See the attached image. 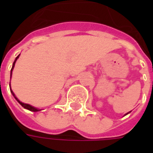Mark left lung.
I'll return each mask as SVG.
<instances>
[{"mask_svg":"<svg viewBox=\"0 0 153 153\" xmlns=\"http://www.w3.org/2000/svg\"><path fill=\"white\" fill-rule=\"evenodd\" d=\"M127 114H128V113H127Z\"/></svg>","mask_w":153,"mask_h":153,"instance_id":"8db88e82","label":"left lung"}]
</instances>
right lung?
Listing matches in <instances>:
<instances>
[{
  "mask_svg": "<svg viewBox=\"0 0 153 153\" xmlns=\"http://www.w3.org/2000/svg\"><path fill=\"white\" fill-rule=\"evenodd\" d=\"M19 55L18 56H17V57H16V58H15V61H14V63H13V66H12L11 72H10V77H11V74H12V70H13V69H14V67H15V62H16V60H17V59H18V58H19ZM10 92H11L12 94H13V96L15 97V99H16V100H17V101H18V102L19 103V104H20V105H21V106H23L24 108H25V109L29 110V111H34V112H36V111H41V110L37 109V108H35V107H33V106H30V105H28V104H25V103L21 102H20L19 100H18V98H17V97H15V94H14V93H13V91H12V90H11V91H10Z\"/></svg>",
  "mask_w": 153,
  "mask_h": 153,
  "instance_id": "1",
  "label": "right lung"
}]
</instances>
